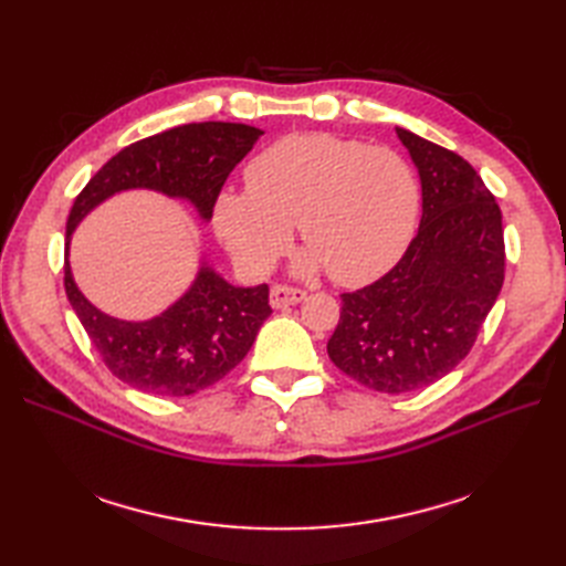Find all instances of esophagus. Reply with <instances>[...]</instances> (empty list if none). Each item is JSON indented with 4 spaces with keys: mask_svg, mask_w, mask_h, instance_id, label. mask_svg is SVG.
Masks as SVG:
<instances>
[{
    "mask_svg": "<svg viewBox=\"0 0 566 566\" xmlns=\"http://www.w3.org/2000/svg\"><path fill=\"white\" fill-rule=\"evenodd\" d=\"M306 297L304 290L293 285H273L271 287V306L273 310H285V306L300 304Z\"/></svg>",
    "mask_w": 566,
    "mask_h": 566,
    "instance_id": "34e87169",
    "label": "esophagus"
}]
</instances>
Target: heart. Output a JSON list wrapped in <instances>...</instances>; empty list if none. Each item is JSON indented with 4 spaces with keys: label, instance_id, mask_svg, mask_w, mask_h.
Returning a JSON list of instances; mask_svg holds the SVG:
<instances>
[{
    "label": "heart",
    "instance_id": "obj_1",
    "mask_svg": "<svg viewBox=\"0 0 566 566\" xmlns=\"http://www.w3.org/2000/svg\"><path fill=\"white\" fill-rule=\"evenodd\" d=\"M245 191L214 202V227L233 260L264 273L285 252L293 224L310 245L300 269H328L342 285L380 279L416 233L420 186L391 148L333 134H290L245 167Z\"/></svg>",
    "mask_w": 566,
    "mask_h": 566
}]
</instances>
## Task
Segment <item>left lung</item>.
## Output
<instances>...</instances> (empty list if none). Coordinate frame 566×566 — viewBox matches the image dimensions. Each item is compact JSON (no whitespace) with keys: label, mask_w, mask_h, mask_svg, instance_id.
Masks as SVG:
<instances>
[{"label":"left lung","mask_w":566,"mask_h":566,"mask_svg":"<svg viewBox=\"0 0 566 566\" xmlns=\"http://www.w3.org/2000/svg\"><path fill=\"white\" fill-rule=\"evenodd\" d=\"M422 184V219L382 279L342 295L331 361L368 389L403 394L449 375L505 279L503 214L458 153L397 127Z\"/></svg>","instance_id":"1"}]
</instances>
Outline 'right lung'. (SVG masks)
I'll list each match as a JSON object with an SVG mask.
<instances>
[{"label": "right lung", "mask_w": 566, "mask_h": 566, "mask_svg": "<svg viewBox=\"0 0 566 566\" xmlns=\"http://www.w3.org/2000/svg\"><path fill=\"white\" fill-rule=\"evenodd\" d=\"M264 132L238 123H191L136 142L113 156L82 188L65 224L63 283L80 323L125 385L158 397H191L243 361L271 316L269 285L235 287L202 264L191 290L156 318L119 321L80 293L67 264L75 227L106 198L150 188L196 205L210 219L231 169Z\"/></svg>", "instance_id": "right-lung-1"}]
</instances>
